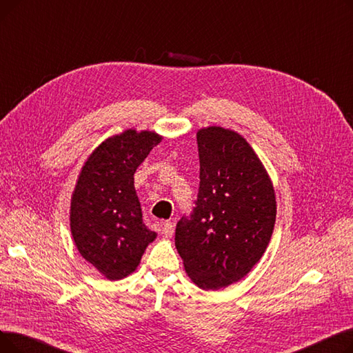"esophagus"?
<instances>
[{
    "label": "esophagus",
    "mask_w": 353,
    "mask_h": 353,
    "mask_svg": "<svg viewBox=\"0 0 353 353\" xmlns=\"http://www.w3.org/2000/svg\"><path fill=\"white\" fill-rule=\"evenodd\" d=\"M173 233H174V226L170 223V221H165V223L161 228V236L165 237V239H169V237L173 236Z\"/></svg>",
    "instance_id": "obj_1"
}]
</instances>
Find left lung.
Masks as SVG:
<instances>
[{
    "label": "left lung",
    "instance_id": "8db88e82",
    "mask_svg": "<svg viewBox=\"0 0 353 353\" xmlns=\"http://www.w3.org/2000/svg\"><path fill=\"white\" fill-rule=\"evenodd\" d=\"M200 186L190 216L176 226L184 269L203 290L239 282L261 261L276 221L272 180L250 144L233 130L197 132Z\"/></svg>",
    "mask_w": 353,
    "mask_h": 353
}]
</instances>
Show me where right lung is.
Listing matches in <instances>:
<instances>
[{"label":"right lung","instance_id":"obj_1","mask_svg":"<svg viewBox=\"0 0 353 353\" xmlns=\"http://www.w3.org/2000/svg\"><path fill=\"white\" fill-rule=\"evenodd\" d=\"M161 139L128 128L105 139L79 174L71 196V234L80 254L110 281L133 273L157 236L143 223L134 173Z\"/></svg>","mask_w":353,"mask_h":353}]
</instances>
